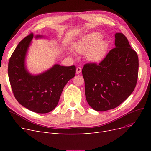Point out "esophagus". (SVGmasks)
Returning <instances> with one entry per match:
<instances>
[{
  "mask_svg": "<svg viewBox=\"0 0 151 151\" xmlns=\"http://www.w3.org/2000/svg\"><path fill=\"white\" fill-rule=\"evenodd\" d=\"M81 71V68L80 67H78L76 68V72L77 74H80Z\"/></svg>",
  "mask_w": 151,
  "mask_h": 151,
  "instance_id": "34e87169",
  "label": "esophagus"
}]
</instances>
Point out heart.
Returning a JSON list of instances; mask_svg holds the SVG:
<instances>
[{
    "mask_svg": "<svg viewBox=\"0 0 151 151\" xmlns=\"http://www.w3.org/2000/svg\"><path fill=\"white\" fill-rule=\"evenodd\" d=\"M102 35L98 32L91 34L74 45L75 50L86 54L89 61L97 62L105 57L108 50V43L101 40Z\"/></svg>",
    "mask_w": 151,
    "mask_h": 151,
    "instance_id": "obj_1",
    "label": "heart"
}]
</instances>
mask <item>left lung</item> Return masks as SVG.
I'll list each match as a JSON object with an SVG mask.
<instances>
[{
	"instance_id": "1",
	"label": "left lung",
	"mask_w": 151,
	"mask_h": 151,
	"mask_svg": "<svg viewBox=\"0 0 151 151\" xmlns=\"http://www.w3.org/2000/svg\"><path fill=\"white\" fill-rule=\"evenodd\" d=\"M115 46L99 64L86 63L82 70L86 100L98 111L120 105L137 85L139 66L137 52L122 33L115 34Z\"/></svg>"
}]
</instances>
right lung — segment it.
Here are the masks:
<instances>
[{"mask_svg": "<svg viewBox=\"0 0 151 151\" xmlns=\"http://www.w3.org/2000/svg\"><path fill=\"white\" fill-rule=\"evenodd\" d=\"M33 37L31 33L19 43L10 58L8 74L14 96L19 104L33 112L47 113L58 105L63 88L75 76L76 67L55 64L43 73L31 75L26 69L25 59Z\"/></svg>", "mask_w": 151, "mask_h": 151, "instance_id": "add662e5", "label": "right lung"}]
</instances>
